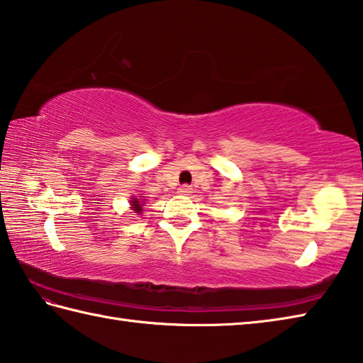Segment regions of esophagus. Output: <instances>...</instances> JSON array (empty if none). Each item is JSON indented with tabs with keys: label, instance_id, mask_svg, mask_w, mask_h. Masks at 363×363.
<instances>
[{
	"label": "esophagus",
	"instance_id": "obj_1",
	"mask_svg": "<svg viewBox=\"0 0 363 363\" xmlns=\"http://www.w3.org/2000/svg\"><path fill=\"white\" fill-rule=\"evenodd\" d=\"M191 192H192V188L188 186V184H183V186L179 188V194H182V196H189Z\"/></svg>",
	"mask_w": 363,
	"mask_h": 363
}]
</instances>
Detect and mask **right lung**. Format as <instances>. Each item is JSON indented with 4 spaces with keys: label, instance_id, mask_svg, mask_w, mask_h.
<instances>
[{
    "label": "right lung",
    "instance_id": "1",
    "mask_svg": "<svg viewBox=\"0 0 363 363\" xmlns=\"http://www.w3.org/2000/svg\"><path fill=\"white\" fill-rule=\"evenodd\" d=\"M130 205H131V210L133 213H143V206H144V201H139V199L133 197L130 201Z\"/></svg>",
    "mask_w": 363,
    "mask_h": 363
}]
</instances>
